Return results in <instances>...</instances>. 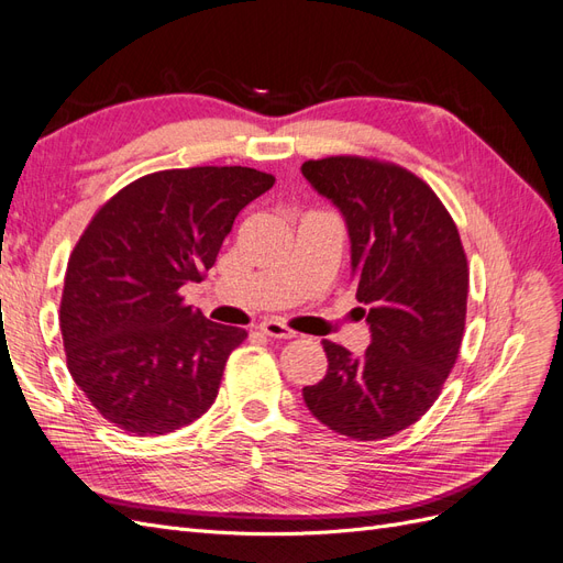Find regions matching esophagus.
<instances>
[{
	"label": "esophagus",
	"mask_w": 563,
	"mask_h": 563,
	"mask_svg": "<svg viewBox=\"0 0 563 563\" xmlns=\"http://www.w3.org/2000/svg\"><path fill=\"white\" fill-rule=\"evenodd\" d=\"M261 331L265 335H269V338H279V340H286V338H294L296 335V331L288 329L286 323H282L279 319H265L261 323Z\"/></svg>",
	"instance_id": "1"
}]
</instances>
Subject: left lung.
<instances>
[{
    "instance_id": "1",
    "label": "left lung",
    "mask_w": 563,
    "mask_h": 563,
    "mask_svg": "<svg viewBox=\"0 0 563 563\" xmlns=\"http://www.w3.org/2000/svg\"><path fill=\"white\" fill-rule=\"evenodd\" d=\"M300 172L345 220L352 282L371 345L362 356L321 340L329 368L302 399L327 428L360 441L406 430L437 401L457 360L467 258L453 218L418 176L362 157Z\"/></svg>"
}]
</instances>
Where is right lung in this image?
I'll return each instance as SVG.
<instances>
[{
	"instance_id": "right-lung-1",
	"label": "right lung",
	"mask_w": 563,
	"mask_h": 563,
	"mask_svg": "<svg viewBox=\"0 0 563 563\" xmlns=\"http://www.w3.org/2000/svg\"><path fill=\"white\" fill-rule=\"evenodd\" d=\"M275 178L246 166L143 176L100 209L65 272L67 368L108 422L135 437L185 428L211 408L244 329L183 305L240 211Z\"/></svg>"
}]
</instances>
